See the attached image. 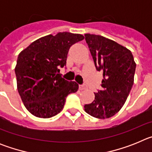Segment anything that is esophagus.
Here are the masks:
<instances>
[{"label": "esophagus", "mask_w": 152, "mask_h": 152, "mask_svg": "<svg viewBox=\"0 0 152 152\" xmlns=\"http://www.w3.org/2000/svg\"><path fill=\"white\" fill-rule=\"evenodd\" d=\"M88 88V87L85 85V84H80V85H79V90H80V91H83V90H86Z\"/></svg>", "instance_id": "esophagus-1"}]
</instances>
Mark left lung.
I'll return each mask as SVG.
<instances>
[{
    "mask_svg": "<svg viewBox=\"0 0 152 152\" xmlns=\"http://www.w3.org/2000/svg\"><path fill=\"white\" fill-rule=\"evenodd\" d=\"M96 69L103 71L101 90L84 110L98 119L114 116L124 105L134 82L136 64L131 51L116 42L94 34L84 35Z\"/></svg>",
    "mask_w": 152,
    "mask_h": 152,
    "instance_id": "obj_1",
    "label": "left lung"
}]
</instances>
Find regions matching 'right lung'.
<instances>
[{
    "instance_id": "1",
    "label": "right lung",
    "mask_w": 152,
    "mask_h": 152,
    "mask_svg": "<svg viewBox=\"0 0 152 152\" xmlns=\"http://www.w3.org/2000/svg\"><path fill=\"white\" fill-rule=\"evenodd\" d=\"M84 39L68 32L48 35L36 40L17 58L15 74L17 90L24 106L33 116L50 118L59 113L68 94L78 90L75 81L59 74L66 66L72 45Z\"/></svg>"
}]
</instances>
